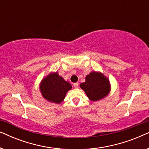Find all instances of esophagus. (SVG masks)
<instances>
[{"label": "esophagus", "mask_w": 149, "mask_h": 149, "mask_svg": "<svg viewBox=\"0 0 149 149\" xmlns=\"http://www.w3.org/2000/svg\"><path fill=\"white\" fill-rule=\"evenodd\" d=\"M73 85H74V88H78V87H79L78 83H74V84H73Z\"/></svg>", "instance_id": "34e87169"}]
</instances>
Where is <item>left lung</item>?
I'll use <instances>...</instances> for the list:
<instances>
[{
    "instance_id": "8db88e82",
    "label": "left lung",
    "mask_w": 149,
    "mask_h": 149,
    "mask_svg": "<svg viewBox=\"0 0 149 149\" xmlns=\"http://www.w3.org/2000/svg\"><path fill=\"white\" fill-rule=\"evenodd\" d=\"M80 87L91 101H97L107 96L110 91L109 81L100 72H92L85 78Z\"/></svg>"
}]
</instances>
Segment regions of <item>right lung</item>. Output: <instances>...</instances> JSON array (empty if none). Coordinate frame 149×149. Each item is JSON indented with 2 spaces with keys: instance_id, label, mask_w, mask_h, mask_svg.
<instances>
[{
  "instance_id": "add662e5",
  "label": "right lung",
  "mask_w": 149,
  "mask_h": 149,
  "mask_svg": "<svg viewBox=\"0 0 149 149\" xmlns=\"http://www.w3.org/2000/svg\"><path fill=\"white\" fill-rule=\"evenodd\" d=\"M72 88L71 85L65 81L58 73L48 75L42 81L40 89L42 96L48 101L54 103L62 102L66 92Z\"/></svg>"
}]
</instances>
